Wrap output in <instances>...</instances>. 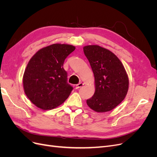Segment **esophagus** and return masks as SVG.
Wrapping results in <instances>:
<instances>
[{"label":"esophagus","instance_id":"esophagus-1","mask_svg":"<svg viewBox=\"0 0 157 157\" xmlns=\"http://www.w3.org/2000/svg\"><path fill=\"white\" fill-rule=\"evenodd\" d=\"M83 85H84V84L82 83V82L78 83V84H77V86H76V89H78L80 88H81L83 86Z\"/></svg>","mask_w":157,"mask_h":157}]
</instances>
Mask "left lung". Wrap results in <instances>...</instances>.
Listing matches in <instances>:
<instances>
[{
  "instance_id": "8db88e82",
  "label": "left lung",
  "mask_w": 157,
  "mask_h": 157,
  "mask_svg": "<svg viewBox=\"0 0 157 157\" xmlns=\"http://www.w3.org/2000/svg\"><path fill=\"white\" fill-rule=\"evenodd\" d=\"M83 50L95 79V92L87 105L98 113L110 111L128 92L129 80L124 65L115 54L98 45L85 46Z\"/></svg>"
}]
</instances>
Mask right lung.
Returning <instances> with one entry per match:
<instances>
[{
  "label": "right lung",
  "mask_w": 157,
  "mask_h": 157,
  "mask_svg": "<svg viewBox=\"0 0 157 157\" xmlns=\"http://www.w3.org/2000/svg\"><path fill=\"white\" fill-rule=\"evenodd\" d=\"M75 50L73 45L53 44L39 50L28 63L23 77L25 94L42 110L61 105L73 90L63 67L65 58Z\"/></svg>",
  "instance_id": "right-lung-1"
}]
</instances>
